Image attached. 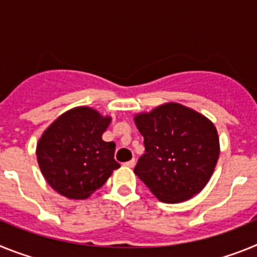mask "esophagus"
Listing matches in <instances>:
<instances>
[{"label":"esophagus","mask_w":257,"mask_h":257,"mask_svg":"<svg viewBox=\"0 0 257 257\" xmlns=\"http://www.w3.org/2000/svg\"><path fill=\"white\" fill-rule=\"evenodd\" d=\"M124 165H126L127 167H131V169H133V167H135V165H136V161L134 160V158H133V160H130V161H128V162H126V163H124Z\"/></svg>","instance_id":"1"}]
</instances>
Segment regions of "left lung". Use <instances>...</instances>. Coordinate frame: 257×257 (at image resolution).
Listing matches in <instances>:
<instances>
[{
    "label": "left lung",
    "instance_id": "1",
    "mask_svg": "<svg viewBox=\"0 0 257 257\" xmlns=\"http://www.w3.org/2000/svg\"><path fill=\"white\" fill-rule=\"evenodd\" d=\"M145 153L134 172L161 202L180 203L211 179L220 154L215 124L192 108L166 103L134 117Z\"/></svg>",
    "mask_w": 257,
    "mask_h": 257
}]
</instances>
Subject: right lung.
Listing matches in <instances>:
<instances>
[{"label": "right lung", "mask_w": 257, "mask_h": 257, "mask_svg": "<svg viewBox=\"0 0 257 257\" xmlns=\"http://www.w3.org/2000/svg\"><path fill=\"white\" fill-rule=\"evenodd\" d=\"M112 117L90 106H76L59 115L37 143V161L54 190L69 199H86L101 188L113 171L115 144L104 142Z\"/></svg>", "instance_id": "obj_1"}]
</instances>
